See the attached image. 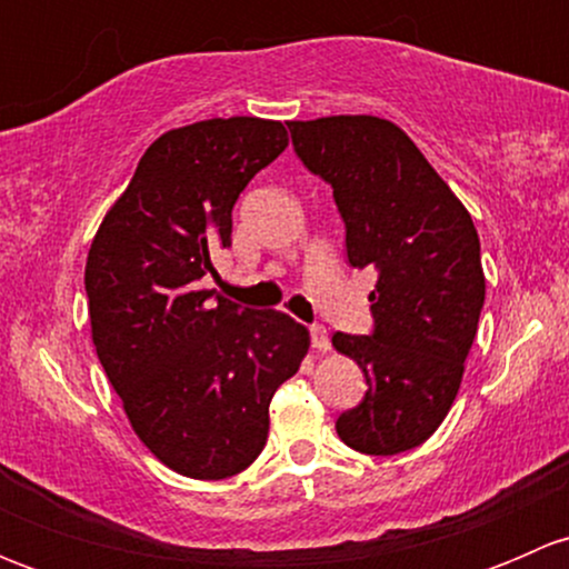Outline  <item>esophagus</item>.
Returning a JSON list of instances; mask_svg holds the SVG:
<instances>
[{
    "label": "esophagus",
    "instance_id": "obj_1",
    "mask_svg": "<svg viewBox=\"0 0 569 569\" xmlns=\"http://www.w3.org/2000/svg\"><path fill=\"white\" fill-rule=\"evenodd\" d=\"M308 330H311L313 349H319V352H327V349H330V332H327V327L325 325H311Z\"/></svg>",
    "mask_w": 569,
    "mask_h": 569
}]
</instances>
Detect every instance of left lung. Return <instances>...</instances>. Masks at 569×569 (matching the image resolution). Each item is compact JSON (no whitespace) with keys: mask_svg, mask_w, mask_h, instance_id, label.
I'll list each match as a JSON object with an SVG mask.
<instances>
[{"mask_svg":"<svg viewBox=\"0 0 569 569\" xmlns=\"http://www.w3.org/2000/svg\"><path fill=\"white\" fill-rule=\"evenodd\" d=\"M291 142L332 187L352 267L380 272L369 295L375 332H336L332 347L363 369V401L336 432L360 455L421 446L460 391L485 306L479 233L449 183L386 118L291 120Z\"/></svg>","mask_w":569,"mask_h":569,"instance_id":"obj_1","label":"left lung"}]
</instances>
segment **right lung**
Returning <instances> with one entry per match:
<instances>
[{
    "mask_svg": "<svg viewBox=\"0 0 569 569\" xmlns=\"http://www.w3.org/2000/svg\"><path fill=\"white\" fill-rule=\"evenodd\" d=\"M280 120L211 118L151 142L84 267L96 355L137 438L189 479H228L261 455L269 401L311 347L300 321L200 289L231 248V211L280 157Z\"/></svg>",
    "mask_w": 569,
    "mask_h": 569,
    "instance_id": "add662e5",
    "label": "right lung"
}]
</instances>
